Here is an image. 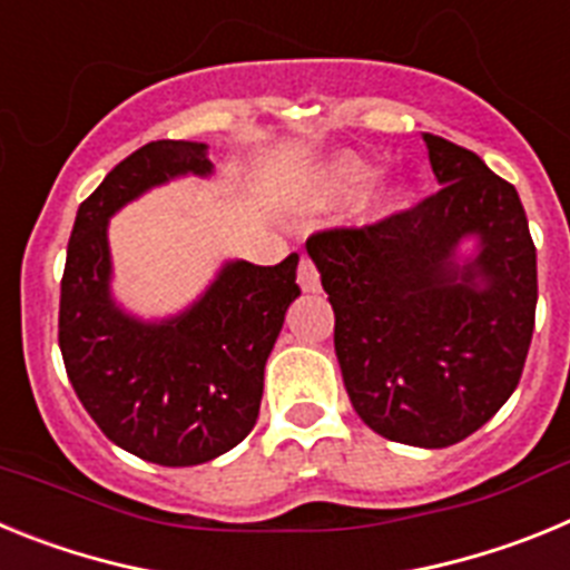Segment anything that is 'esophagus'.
Here are the masks:
<instances>
[{
  "label": "esophagus",
  "instance_id": "obj_1",
  "mask_svg": "<svg viewBox=\"0 0 570 570\" xmlns=\"http://www.w3.org/2000/svg\"><path fill=\"white\" fill-rule=\"evenodd\" d=\"M296 279H299L302 291H320V271H316V262L311 256H302Z\"/></svg>",
  "mask_w": 570,
  "mask_h": 570
}]
</instances>
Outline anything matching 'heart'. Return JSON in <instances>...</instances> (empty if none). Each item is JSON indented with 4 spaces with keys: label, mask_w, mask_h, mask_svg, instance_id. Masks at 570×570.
<instances>
[{
    "label": "heart",
    "mask_w": 570,
    "mask_h": 570,
    "mask_svg": "<svg viewBox=\"0 0 570 570\" xmlns=\"http://www.w3.org/2000/svg\"><path fill=\"white\" fill-rule=\"evenodd\" d=\"M367 176H371V168L354 156H340L331 165H325V170L316 179V199H336V196L351 194L354 188H360L365 183ZM400 199V190L396 188H385L374 196V203L380 208H387V205H394Z\"/></svg>",
    "instance_id": "1"
}]
</instances>
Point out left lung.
<instances>
[{
	"label": "left lung",
	"instance_id": "left-lung-1",
	"mask_svg": "<svg viewBox=\"0 0 570 570\" xmlns=\"http://www.w3.org/2000/svg\"><path fill=\"white\" fill-rule=\"evenodd\" d=\"M442 188L371 225L308 236L334 305L347 396L371 431L448 448L520 385L537 314V248L520 194L473 150L425 134ZM481 254L456 269L462 235Z\"/></svg>",
	"mask_w": 570,
	"mask_h": 570
}]
</instances>
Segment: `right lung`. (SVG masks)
Masks as SVG:
<instances>
[{"label":"right lung","instance_id":"obj_1","mask_svg":"<svg viewBox=\"0 0 570 570\" xmlns=\"http://www.w3.org/2000/svg\"><path fill=\"white\" fill-rule=\"evenodd\" d=\"M179 174H210L205 145L148 142L79 205L59 296L65 371L102 434L156 465H199L256 425L262 376L285 311L299 296L291 254L279 265L230 262L176 320L142 325L108 294V216Z\"/></svg>","mask_w":570,"mask_h":570}]
</instances>
